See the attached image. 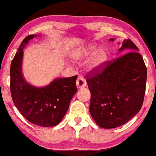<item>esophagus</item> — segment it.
Instances as JSON below:
<instances>
[{"instance_id": "34e87169", "label": "esophagus", "mask_w": 156, "mask_h": 156, "mask_svg": "<svg viewBox=\"0 0 156 156\" xmlns=\"http://www.w3.org/2000/svg\"><path fill=\"white\" fill-rule=\"evenodd\" d=\"M76 88L78 89H82V88H84V87H86V82H85V80L83 79L82 77H79L77 79V80H76Z\"/></svg>"}]
</instances>
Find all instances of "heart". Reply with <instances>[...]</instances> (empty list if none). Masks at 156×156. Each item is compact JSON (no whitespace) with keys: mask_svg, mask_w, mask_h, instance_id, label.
I'll use <instances>...</instances> for the list:
<instances>
[{"mask_svg":"<svg viewBox=\"0 0 156 156\" xmlns=\"http://www.w3.org/2000/svg\"><path fill=\"white\" fill-rule=\"evenodd\" d=\"M86 69L90 73H97L101 70L108 58V51L106 48H99L97 44H89L84 48L79 49L74 52L73 59L76 62L87 60Z\"/></svg>","mask_w":156,"mask_h":156,"instance_id":"obj_1","label":"heart"}]
</instances>
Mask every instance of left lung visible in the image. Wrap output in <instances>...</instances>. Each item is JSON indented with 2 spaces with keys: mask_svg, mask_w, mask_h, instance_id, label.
<instances>
[{
  "mask_svg": "<svg viewBox=\"0 0 156 156\" xmlns=\"http://www.w3.org/2000/svg\"><path fill=\"white\" fill-rule=\"evenodd\" d=\"M118 44V55L126 54L106 62L103 71L87 80L91 93L89 112L103 129L121 126L136 116L146 91L147 69L139 50L130 40Z\"/></svg>",
  "mask_w": 156,
  "mask_h": 156,
  "instance_id": "left-lung-1",
  "label": "left lung"
}]
</instances>
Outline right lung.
Segmentation results:
<instances>
[{
    "mask_svg": "<svg viewBox=\"0 0 156 156\" xmlns=\"http://www.w3.org/2000/svg\"><path fill=\"white\" fill-rule=\"evenodd\" d=\"M23 40L10 65V91L12 101L20 114L30 122L42 127L55 126L62 120L70 101L76 92V75L55 78L44 87L27 82L23 74V49L34 37Z\"/></svg>",
    "mask_w": 156,
    "mask_h": 156,
    "instance_id": "obj_1",
    "label": "right lung"
}]
</instances>
